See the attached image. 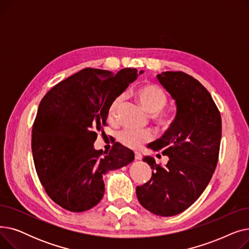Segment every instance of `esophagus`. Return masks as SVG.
Wrapping results in <instances>:
<instances>
[{
  "instance_id": "34e87169",
  "label": "esophagus",
  "mask_w": 249,
  "mask_h": 249,
  "mask_svg": "<svg viewBox=\"0 0 249 249\" xmlns=\"http://www.w3.org/2000/svg\"><path fill=\"white\" fill-rule=\"evenodd\" d=\"M135 160H142V155L140 152H135Z\"/></svg>"
}]
</instances>
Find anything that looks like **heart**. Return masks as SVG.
Returning <instances> with one entry per match:
<instances>
[{"mask_svg": "<svg viewBox=\"0 0 249 249\" xmlns=\"http://www.w3.org/2000/svg\"><path fill=\"white\" fill-rule=\"evenodd\" d=\"M133 96L143 109L152 114L156 123L162 126H167L171 123V117L161 111L167 103V97L160 87L150 83L142 84L133 90ZM122 102V96H116L110 102L107 108V117L109 121H115L117 119L118 111H119ZM152 139L153 134L148 130L135 131L131 129H125L118 135V140L120 141L121 144L131 149H138Z\"/></svg>", "mask_w": 249, "mask_h": 249, "instance_id": "b5f03b06", "label": "heart"}]
</instances>
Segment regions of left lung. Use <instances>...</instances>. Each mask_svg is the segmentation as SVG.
<instances>
[{"instance_id":"obj_1","label":"left lung","mask_w":249,"mask_h":249,"mask_svg":"<svg viewBox=\"0 0 249 249\" xmlns=\"http://www.w3.org/2000/svg\"><path fill=\"white\" fill-rule=\"evenodd\" d=\"M156 77L175 100L177 114L165 133L147 146L167 155L168 161L162 167L151 156H144L152 176L136 188V196L146 210L168 217L187 210L211 180L222 121L210 93L196 78L182 71H163Z\"/></svg>"}]
</instances>
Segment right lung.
<instances>
[{
    "label": "right lung",
    "instance_id": "add662e5",
    "mask_svg": "<svg viewBox=\"0 0 249 249\" xmlns=\"http://www.w3.org/2000/svg\"><path fill=\"white\" fill-rule=\"evenodd\" d=\"M141 73L85 69L54 86L39 104L33 160L45 192L65 210L84 212L96 206L105 192L103 176L134 160V152L119 142L105 153L94 143L106 125L110 102Z\"/></svg>",
    "mask_w": 249,
    "mask_h": 249
}]
</instances>
